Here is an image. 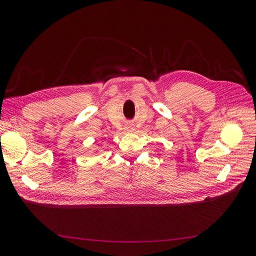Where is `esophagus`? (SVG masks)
<instances>
[{"label": "esophagus", "instance_id": "esophagus-1", "mask_svg": "<svg viewBox=\"0 0 256 256\" xmlns=\"http://www.w3.org/2000/svg\"><path fill=\"white\" fill-rule=\"evenodd\" d=\"M125 129H126V131H132L134 130V125H131V124H128V125H126Z\"/></svg>", "mask_w": 256, "mask_h": 256}]
</instances>
